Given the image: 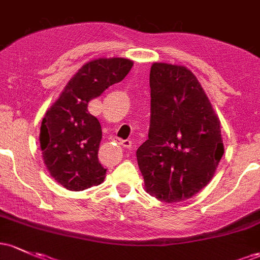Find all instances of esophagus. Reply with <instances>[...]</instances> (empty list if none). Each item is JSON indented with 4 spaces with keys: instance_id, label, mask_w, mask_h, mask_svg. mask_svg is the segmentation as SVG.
<instances>
[{
    "instance_id": "esophagus-1",
    "label": "esophagus",
    "mask_w": 260,
    "mask_h": 260,
    "mask_svg": "<svg viewBox=\"0 0 260 260\" xmlns=\"http://www.w3.org/2000/svg\"><path fill=\"white\" fill-rule=\"evenodd\" d=\"M122 145H123L124 148H127V149H131V148H132V141H129V139H127V141H122Z\"/></svg>"
}]
</instances>
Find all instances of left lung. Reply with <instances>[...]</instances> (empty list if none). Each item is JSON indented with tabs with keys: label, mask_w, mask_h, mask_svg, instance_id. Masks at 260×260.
I'll return each mask as SVG.
<instances>
[{
	"label": "left lung",
	"mask_w": 260,
	"mask_h": 260,
	"mask_svg": "<svg viewBox=\"0 0 260 260\" xmlns=\"http://www.w3.org/2000/svg\"><path fill=\"white\" fill-rule=\"evenodd\" d=\"M150 124L137 161L148 193L168 204L191 199L223 155L219 119L199 80L180 65L150 68Z\"/></svg>",
	"instance_id": "obj_1"
}]
</instances>
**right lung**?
Instances as JSON below:
<instances>
[{"mask_svg": "<svg viewBox=\"0 0 260 260\" xmlns=\"http://www.w3.org/2000/svg\"><path fill=\"white\" fill-rule=\"evenodd\" d=\"M132 67L133 62L123 58L86 62L45 113L39 136L43 159L54 180L65 189L81 191L104 181L106 169L98 156L101 124L87 105L122 81Z\"/></svg>", "mask_w": 260, "mask_h": 260, "instance_id": "obj_1", "label": "right lung"}]
</instances>
